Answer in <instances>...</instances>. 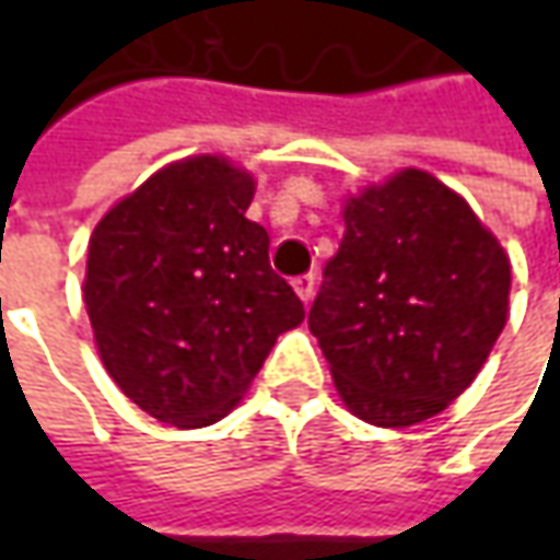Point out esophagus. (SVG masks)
Returning <instances> with one entry per match:
<instances>
[{"label": "esophagus", "mask_w": 560, "mask_h": 560, "mask_svg": "<svg viewBox=\"0 0 560 560\" xmlns=\"http://www.w3.org/2000/svg\"><path fill=\"white\" fill-rule=\"evenodd\" d=\"M292 290H295V295L302 299V305H312V299H314L312 273H305V277H295V280H292Z\"/></svg>", "instance_id": "34e87169"}]
</instances>
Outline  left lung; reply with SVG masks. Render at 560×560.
I'll use <instances>...</instances> for the list:
<instances>
[{
    "instance_id": "8db88e82",
    "label": "left lung",
    "mask_w": 560,
    "mask_h": 560,
    "mask_svg": "<svg viewBox=\"0 0 560 560\" xmlns=\"http://www.w3.org/2000/svg\"><path fill=\"white\" fill-rule=\"evenodd\" d=\"M308 327L342 405L374 427L445 411L505 330L511 258L462 192L401 167L342 199Z\"/></svg>"
}]
</instances>
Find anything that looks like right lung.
<instances>
[{"mask_svg":"<svg viewBox=\"0 0 560 560\" xmlns=\"http://www.w3.org/2000/svg\"><path fill=\"white\" fill-rule=\"evenodd\" d=\"M255 177L226 155L159 167L90 236L83 302L98 358L120 393L192 430L230 415L277 336L305 308L248 221Z\"/></svg>","mask_w":560,"mask_h":560,"instance_id":"obj_1","label":"right lung"}]
</instances>
